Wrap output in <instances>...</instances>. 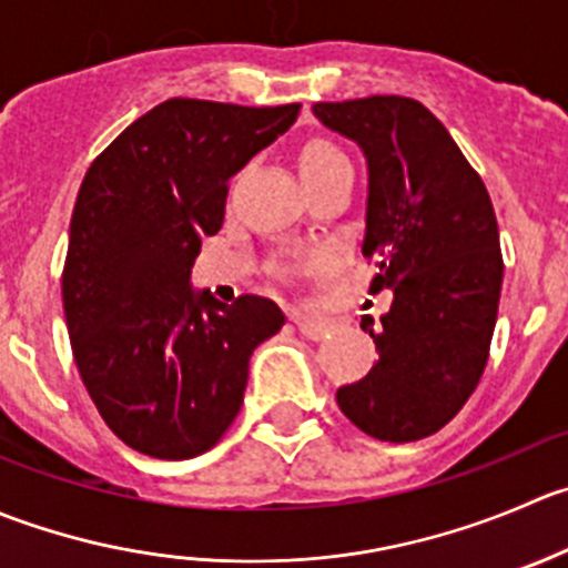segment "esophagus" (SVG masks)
Instances as JSON below:
<instances>
[{
  "label": "esophagus",
  "instance_id": "esophagus-1",
  "mask_svg": "<svg viewBox=\"0 0 568 568\" xmlns=\"http://www.w3.org/2000/svg\"><path fill=\"white\" fill-rule=\"evenodd\" d=\"M294 322L296 327H300V333L305 335V338H324V335H329V329H333V324L327 322V318H313V316H305V313L296 311L294 313Z\"/></svg>",
  "mask_w": 568,
  "mask_h": 568
}]
</instances>
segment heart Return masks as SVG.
<instances>
[{"label": "heart", "instance_id": "heart-1", "mask_svg": "<svg viewBox=\"0 0 568 568\" xmlns=\"http://www.w3.org/2000/svg\"><path fill=\"white\" fill-rule=\"evenodd\" d=\"M346 163L349 161H346V158L341 155L335 146L316 141V144H307L305 150H302L300 172H302V180H305V183H311V180L322 178V174L333 172V169H338V166H346ZM294 266L296 263H288L285 268H294Z\"/></svg>", "mask_w": 568, "mask_h": 568}]
</instances>
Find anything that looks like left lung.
<instances>
[{"mask_svg": "<svg viewBox=\"0 0 568 568\" xmlns=\"http://www.w3.org/2000/svg\"><path fill=\"white\" fill-rule=\"evenodd\" d=\"M313 113L366 155L368 291H394L377 327L361 322L379 361L335 399L366 436L418 442L455 418L488 363L505 268L491 196L416 99L316 102Z\"/></svg>", "mask_w": 568, "mask_h": 568, "instance_id": "obj_1", "label": "left lung"}]
</instances>
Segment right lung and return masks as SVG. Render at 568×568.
Returning a JSON list of instances; mask_svg holds the SVG:
<instances>
[{"label":"right lung","mask_w":568,"mask_h":568,"mask_svg":"<svg viewBox=\"0 0 568 568\" xmlns=\"http://www.w3.org/2000/svg\"><path fill=\"white\" fill-rule=\"evenodd\" d=\"M300 115L166 99L91 163L77 194L63 311L77 368L110 430L138 453L185 460L216 447L244 402L250 357L280 333L266 296L191 288L227 180Z\"/></svg>","instance_id":"1"}]
</instances>
